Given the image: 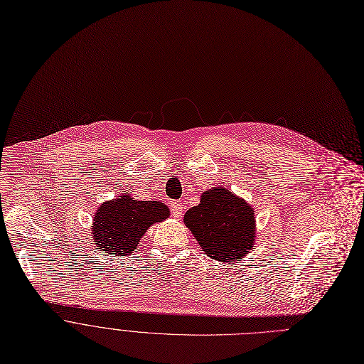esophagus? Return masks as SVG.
Returning a JSON list of instances; mask_svg holds the SVG:
<instances>
[{"instance_id": "1", "label": "esophagus", "mask_w": 364, "mask_h": 364, "mask_svg": "<svg viewBox=\"0 0 364 364\" xmlns=\"http://www.w3.org/2000/svg\"><path fill=\"white\" fill-rule=\"evenodd\" d=\"M183 209H185V206L181 202H172V213H173V216H181Z\"/></svg>"}]
</instances>
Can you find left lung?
Wrapping results in <instances>:
<instances>
[{
  "label": "left lung",
  "mask_w": 364,
  "mask_h": 364,
  "mask_svg": "<svg viewBox=\"0 0 364 364\" xmlns=\"http://www.w3.org/2000/svg\"><path fill=\"white\" fill-rule=\"evenodd\" d=\"M183 218L200 248L213 259H241L254 245V209L228 189L206 191L200 203L192 206Z\"/></svg>",
  "instance_id": "1"
}]
</instances>
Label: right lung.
I'll return each mask as SVG.
<instances>
[{
  "instance_id": "obj_1",
  "label": "right lung",
  "mask_w": 364,
  "mask_h": 364,
  "mask_svg": "<svg viewBox=\"0 0 364 364\" xmlns=\"http://www.w3.org/2000/svg\"><path fill=\"white\" fill-rule=\"evenodd\" d=\"M169 216V209L158 200H136L129 195L103 203L95 215L93 235L97 247L113 255H129L156 223Z\"/></svg>"
}]
</instances>
